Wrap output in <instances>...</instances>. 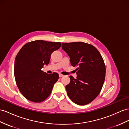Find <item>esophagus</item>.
<instances>
[{
  "mask_svg": "<svg viewBox=\"0 0 129 129\" xmlns=\"http://www.w3.org/2000/svg\"><path fill=\"white\" fill-rule=\"evenodd\" d=\"M63 75H62V74H59V77H62L63 76Z\"/></svg>",
  "mask_w": 129,
  "mask_h": 129,
  "instance_id": "34e87169",
  "label": "esophagus"
}]
</instances>
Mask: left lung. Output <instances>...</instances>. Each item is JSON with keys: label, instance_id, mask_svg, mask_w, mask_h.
<instances>
[{"label": "left lung", "instance_id": "8db88e82", "mask_svg": "<svg viewBox=\"0 0 129 129\" xmlns=\"http://www.w3.org/2000/svg\"><path fill=\"white\" fill-rule=\"evenodd\" d=\"M62 49L70 57L72 67H77V76H70L65 88L74 103L85 105L100 93L104 83L106 67L100 52L93 45L82 42L62 43Z\"/></svg>", "mask_w": 129, "mask_h": 129}]
</instances>
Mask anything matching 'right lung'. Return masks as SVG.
Instances as JSON below:
<instances>
[{
  "instance_id": "right-lung-1",
  "label": "right lung",
  "mask_w": 129,
  "mask_h": 129,
  "mask_svg": "<svg viewBox=\"0 0 129 129\" xmlns=\"http://www.w3.org/2000/svg\"><path fill=\"white\" fill-rule=\"evenodd\" d=\"M60 42L36 40L24 45L15 61L14 75L21 94L27 100L40 102L51 94L59 75L48 74L42 70L47 65L53 52L61 47Z\"/></svg>"
}]
</instances>
